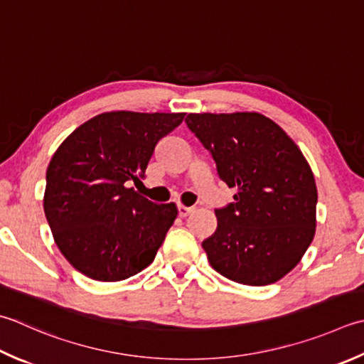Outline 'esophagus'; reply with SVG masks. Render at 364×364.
<instances>
[{"instance_id":"obj_1","label":"esophagus","mask_w":364,"mask_h":364,"mask_svg":"<svg viewBox=\"0 0 364 364\" xmlns=\"http://www.w3.org/2000/svg\"><path fill=\"white\" fill-rule=\"evenodd\" d=\"M194 211V208H192V206H186V205H178V216L180 218H186L189 213H192Z\"/></svg>"}]
</instances>
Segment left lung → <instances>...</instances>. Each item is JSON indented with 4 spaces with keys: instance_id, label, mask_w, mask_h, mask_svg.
Returning a JSON list of instances; mask_svg holds the SVG:
<instances>
[{
    "instance_id": "8db88e82",
    "label": "left lung",
    "mask_w": 364,
    "mask_h": 364,
    "mask_svg": "<svg viewBox=\"0 0 364 364\" xmlns=\"http://www.w3.org/2000/svg\"><path fill=\"white\" fill-rule=\"evenodd\" d=\"M186 124L237 189L203 240L211 267L246 286H268L296 267L316 233L317 188L300 148L260 113H189Z\"/></svg>"
}]
</instances>
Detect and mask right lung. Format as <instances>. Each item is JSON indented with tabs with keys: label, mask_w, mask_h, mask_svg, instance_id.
Instances as JSON below:
<instances>
[{
	"label": "right lung",
	"mask_w": 364,
	"mask_h": 364,
	"mask_svg": "<svg viewBox=\"0 0 364 364\" xmlns=\"http://www.w3.org/2000/svg\"><path fill=\"white\" fill-rule=\"evenodd\" d=\"M184 113H101L63 141L48 164L44 211L68 262L96 281H123L154 260L178 215L127 188Z\"/></svg>",
	"instance_id": "1"
}]
</instances>
